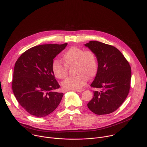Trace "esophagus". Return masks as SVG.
I'll list each match as a JSON object with an SVG mask.
<instances>
[{
    "label": "esophagus",
    "instance_id": "obj_1",
    "mask_svg": "<svg viewBox=\"0 0 147 147\" xmlns=\"http://www.w3.org/2000/svg\"><path fill=\"white\" fill-rule=\"evenodd\" d=\"M84 90H85L84 89H77V90H76V91L78 92H83V91H84Z\"/></svg>",
    "mask_w": 147,
    "mask_h": 147
}]
</instances>
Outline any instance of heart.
Returning <instances> with one entry per match:
<instances>
[{
	"label": "heart",
	"mask_w": 147,
	"mask_h": 147,
	"mask_svg": "<svg viewBox=\"0 0 147 147\" xmlns=\"http://www.w3.org/2000/svg\"><path fill=\"white\" fill-rule=\"evenodd\" d=\"M63 63L55 59L52 63V71L55 77L64 79L67 76V67L74 66L76 75L66 78L62 84L65 90L78 89L84 86L89 79L94 77L98 71V61L92 50H84L71 47L66 50L62 57Z\"/></svg>",
	"instance_id": "heart-1"
}]
</instances>
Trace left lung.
<instances>
[{
    "label": "left lung",
    "mask_w": 147,
    "mask_h": 147,
    "mask_svg": "<svg viewBox=\"0 0 147 147\" xmlns=\"http://www.w3.org/2000/svg\"><path fill=\"white\" fill-rule=\"evenodd\" d=\"M93 51L98 61V71L91 87L93 98L87 104L98 115H107L116 111L124 102L129 92L131 68L123 54L115 47L91 40L85 45Z\"/></svg>",
    "instance_id": "obj_1"
}]
</instances>
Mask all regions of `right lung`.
<instances>
[{"label": "right lung", "mask_w": 147, "mask_h": 147, "mask_svg": "<svg viewBox=\"0 0 147 147\" xmlns=\"http://www.w3.org/2000/svg\"><path fill=\"white\" fill-rule=\"evenodd\" d=\"M67 43L36 46L24 52L14 66L12 89L19 104L30 115L43 117L59 105L63 93L52 71L53 59Z\"/></svg>", "instance_id": "obj_1"}]
</instances>
